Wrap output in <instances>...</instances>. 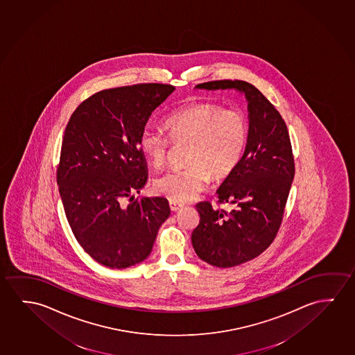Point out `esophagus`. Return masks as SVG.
Masks as SVG:
<instances>
[{
	"label": "esophagus",
	"mask_w": 355,
	"mask_h": 355,
	"mask_svg": "<svg viewBox=\"0 0 355 355\" xmlns=\"http://www.w3.org/2000/svg\"><path fill=\"white\" fill-rule=\"evenodd\" d=\"M169 207H171V210H172L173 213H177L178 210H180V209L183 207V205L180 204V202H169Z\"/></svg>",
	"instance_id": "obj_1"
}]
</instances>
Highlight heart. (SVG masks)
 Here are the masks:
<instances>
[{
    "label": "heart",
    "instance_id": "b5f03b06",
    "mask_svg": "<svg viewBox=\"0 0 355 355\" xmlns=\"http://www.w3.org/2000/svg\"><path fill=\"white\" fill-rule=\"evenodd\" d=\"M169 137L145 128L139 148L155 167H162L172 141L188 144L184 168L171 169L155 180L158 194L172 202L191 200L204 191L209 180L229 177L240 164L248 140V123L239 110H225L213 102H194L175 110L164 119Z\"/></svg>",
    "mask_w": 355,
    "mask_h": 355
}]
</instances>
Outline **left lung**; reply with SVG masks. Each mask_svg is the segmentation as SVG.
Segmentation results:
<instances>
[{
    "label": "left lung",
    "instance_id": "1",
    "mask_svg": "<svg viewBox=\"0 0 355 355\" xmlns=\"http://www.w3.org/2000/svg\"><path fill=\"white\" fill-rule=\"evenodd\" d=\"M198 89H236L248 102V140L235 171L218 187V202L197 204L200 223L191 234L198 257L214 267L240 266L273 242L295 175L289 132L282 115L259 89L240 80L197 85Z\"/></svg>",
    "mask_w": 355,
    "mask_h": 355
}]
</instances>
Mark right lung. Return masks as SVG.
<instances>
[{"label":"right lung","mask_w":355,"mask_h":355,"mask_svg":"<svg viewBox=\"0 0 355 355\" xmlns=\"http://www.w3.org/2000/svg\"><path fill=\"white\" fill-rule=\"evenodd\" d=\"M173 91L162 83L104 89L83 101L66 125L56 173L61 200L77 242L105 267L145 261L171 214L166 198L134 193L148 180L139 137Z\"/></svg>","instance_id":"add662e5"}]
</instances>
